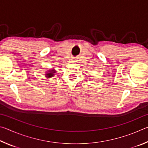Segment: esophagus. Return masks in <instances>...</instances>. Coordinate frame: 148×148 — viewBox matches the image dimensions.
<instances>
[{
  "label": "esophagus",
  "instance_id": "1",
  "mask_svg": "<svg viewBox=\"0 0 148 148\" xmlns=\"http://www.w3.org/2000/svg\"><path fill=\"white\" fill-rule=\"evenodd\" d=\"M73 61H76V59H73Z\"/></svg>",
  "mask_w": 148,
  "mask_h": 148
}]
</instances>
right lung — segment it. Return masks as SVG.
<instances>
[{
  "label": "right lung",
  "instance_id": "1",
  "mask_svg": "<svg viewBox=\"0 0 148 148\" xmlns=\"http://www.w3.org/2000/svg\"><path fill=\"white\" fill-rule=\"evenodd\" d=\"M56 74V71L54 69H49V71H47L46 74H45V76L47 78H49V77H52L55 76V74Z\"/></svg>",
  "mask_w": 148,
  "mask_h": 148
}]
</instances>
